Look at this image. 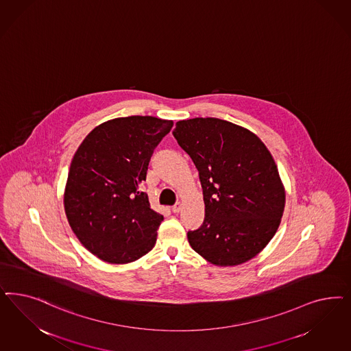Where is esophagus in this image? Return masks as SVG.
I'll use <instances>...</instances> for the list:
<instances>
[{"label":"esophagus","mask_w":351,"mask_h":351,"mask_svg":"<svg viewBox=\"0 0 351 351\" xmlns=\"http://www.w3.org/2000/svg\"><path fill=\"white\" fill-rule=\"evenodd\" d=\"M171 210H173V213H180L182 210V203L174 204L173 208H171Z\"/></svg>","instance_id":"obj_1"}]
</instances>
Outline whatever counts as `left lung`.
I'll list each match as a JSON object with an SVG mask.
<instances>
[{
	"label": "left lung",
	"instance_id": "8db88e82",
	"mask_svg": "<svg viewBox=\"0 0 351 351\" xmlns=\"http://www.w3.org/2000/svg\"><path fill=\"white\" fill-rule=\"evenodd\" d=\"M173 136L193 158L203 187V225L187 232L215 266L252 260L280 225L285 191L270 151L248 129L215 117L176 124Z\"/></svg>",
	"mask_w": 351,
	"mask_h": 351
}]
</instances>
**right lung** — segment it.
I'll return each mask as SVG.
<instances>
[{"label":"right lung","mask_w":351,"mask_h":351,"mask_svg":"<svg viewBox=\"0 0 351 351\" xmlns=\"http://www.w3.org/2000/svg\"><path fill=\"white\" fill-rule=\"evenodd\" d=\"M171 120L119 117L94 128L72 158L64 190L68 223L80 243L110 263L139 260L155 247L164 219L151 209L148 162Z\"/></svg>","instance_id":"1"}]
</instances>
